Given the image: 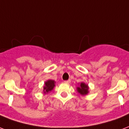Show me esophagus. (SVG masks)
Segmentation results:
<instances>
[{
	"mask_svg": "<svg viewBox=\"0 0 129 129\" xmlns=\"http://www.w3.org/2000/svg\"><path fill=\"white\" fill-rule=\"evenodd\" d=\"M65 83H67V84H70L71 82V80H65L64 81Z\"/></svg>",
	"mask_w": 129,
	"mask_h": 129,
	"instance_id": "esophagus-1",
	"label": "esophagus"
}]
</instances>
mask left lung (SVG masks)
<instances>
[{"instance_id":"left-lung-1","label":"left lung","mask_w":129,"mask_h":129,"mask_svg":"<svg viewBox=\"0 0 129 129\" xmlns=\"http://www.w3.org/2000/svg\"><path fill=\"white\" fill-rule=\"evenodd\" d=\"M76 90L77 92L81 95H86L89 93V87H88V84L84 83V82H80L79 86L76 87Z\"/></svg>"}]
</instances>
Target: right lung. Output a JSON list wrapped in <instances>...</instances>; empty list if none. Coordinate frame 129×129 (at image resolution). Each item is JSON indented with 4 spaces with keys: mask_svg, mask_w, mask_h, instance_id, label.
<instances>
[{
    "mask_svg": "<svg viewBox=\"0 0 129 129\" xmlns=\"http://www.w3.org/2000/svg\"><path fill=\"white\" fill-rule=\"evenodd\" d=\"M55 86V81L53 80H47L45 81L44 86H43V93L44 94H47L50 93L51 91L53 89V88Z\"/></svg>",
    "mask_w": 129,
    "mask_h": 129,
    "instance_id": "add662e5",
    "label": "right lung"
}]
</instances>
